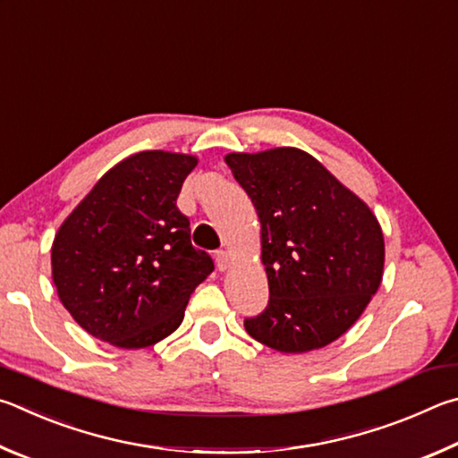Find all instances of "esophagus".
Masks as SVG:
<instances>
[{
	"instance_id": "esophagus-1",
	"label": "esophagus",
	"mask_w": 458,
	"mask_h": 458,
	"mask_svg": "<svg viewBox=\"0 0 458 458\" xmlns=\"http://www.w3.org/2000/svg\"><path fill=\"white\" fill-rule=\"evenodd\" d=\"M215 261H216V267H219V271H227L231 267V258L227 255V251H216Z\"/></svg>"
}]
</instances>
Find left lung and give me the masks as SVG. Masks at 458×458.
<instances>
[{
    "label": "left lung",
    "mask_w": 458,
    "mask_h": 458,
    "mask_svg": "<svg viewBox=\"0 0 458 458\" xmlns=\"http://www.w3.org/2000/svg\"><path fill=\"white\" fill-rule=\"evenodd\" d=\"M261 231L269 303L245 319L253 340L306 354L346 334L384 276V235L372 208L306 150L277 147L225 157Z\"/></svg>",
    "instance_id": "left-lung-1"
}]
</instances>
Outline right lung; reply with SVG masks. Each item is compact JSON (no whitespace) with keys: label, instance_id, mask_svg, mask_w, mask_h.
<instances>
[{"label":"right lung","instance_id":"add662e5","mask_svg":"<svg viewBox=\"0 0 458 458\" xmlns=\"http://www.w3.org/2000/svg\"><path fill=\"white\" fill-rule=\"evenodd\" d=\"M199 158L142 150L100 176L52 243L62 306L96 340L123 350L155 346L181 326L213 261L191 243L176 197Z\"/></svg>","mask_w":458,"mask_h":458}]
</instances>
